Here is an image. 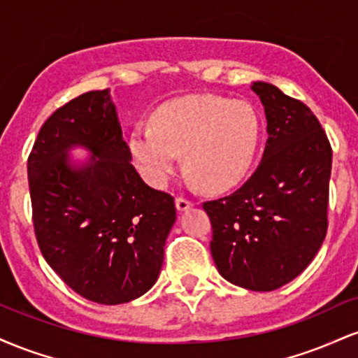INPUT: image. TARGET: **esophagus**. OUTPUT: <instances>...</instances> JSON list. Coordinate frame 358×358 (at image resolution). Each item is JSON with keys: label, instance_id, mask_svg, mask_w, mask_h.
Listing matches in <instances>:
<instances>
[{"label": "esophagus", "instance_id": "esophagus-1", "mask_svg": "<svg viewBox=\"0 0 358 358\" xmlns=\"http://www.w3.org/2000/svg\"><path fill=\"white\" fill-rule=\"evenodd\" d=\"M190 207H193V200L187 199V196H176V208H178L180 212L188 210Z\"/></svg>", "mask_w": 358, "mask_h": 358}]
</instances>
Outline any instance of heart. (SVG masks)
<instances>
[{
    "mask_svg": "<svg viewBox=\"0 0 358 358\" xmlns=\"http://www.w3.org/2000/svg\"><path fill=\"white\" fill-rule=\"evenodd\" d=\"M259 141V121L245 101L187 96L163 104L153 124H138L129 150L143 176L162 187L185 165L208 190L232 187L248 173Z\"/></svg>",
    "mask_w": 358,
    "mask_h": 358,
    "instance_id": "obj_1",
    "label": "heart"
}]
</instances>
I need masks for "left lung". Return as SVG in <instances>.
<instances>
[{"mask_svg": "<svg viewBox=\"0 0 358 358\" xmlns=\"http://www.w3.org/2000/svg\"><path fill=\"white\" fill-rule=\"evenodd\" d=\"M252 90L268 119L264 155L248 182L203 202V210L222 276L250 291H274L306 269L327 236L331 146L301 101L266 82Z\"/></svg>", "mask_w": 358, "mask_h": 358, "instance_id": "left-lung-1", "label": "left lung"}]
</instances>
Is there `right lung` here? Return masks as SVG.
Listing matches in <instances>:
<instances>
[{"mask_svg": "<svg viewBox=\"0 0 358 358\" xmlns=\"http://www.w3.org/2000/svg\"><path fill=\"white\" fill-rule=\"evenodd\" d=\"M76 144L94 153L80 169L64 155ZM28 185L38 248L77 294L121 305L155 285L175 199L148 187L131 165L108 89L82 94L43 122L28 156Z\"/></svg>", "mask_w": 358, "mask_h": 358, "instance_id": "1", "label": "right lung"}]
</instances>
